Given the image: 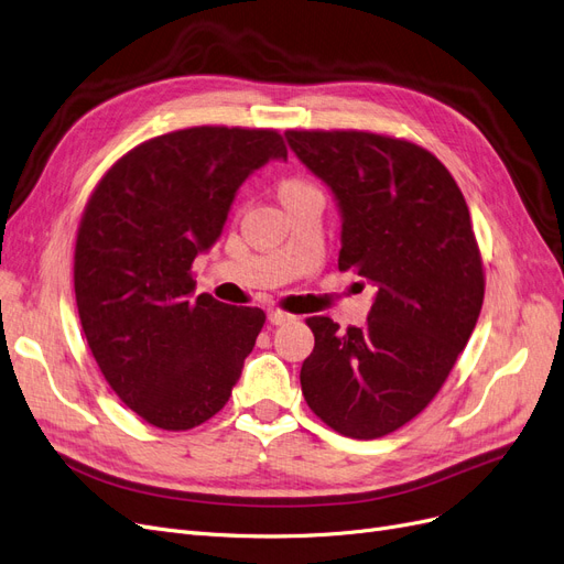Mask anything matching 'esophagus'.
I'll use <instances>...</instances> for the list:
<instances>
[{
  "mask_svg": "<svg viewBox=\"0 0 564 564\" xmlns=\"http://www.w3.org/2000/svg\"><path fill=\"white\" fill-rule=\"evenodd\" d=\"M290 321H295V316L283 312V308H271V312H269V323L283 325V323H290Z\"/></svg>",
  "mask_w": 564,
  "mask_h": 564,
  "instance_id": "esophagus-1",
  "label": "esophagus"
}]
</instances>
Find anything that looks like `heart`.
Wrapping results in <instances>:
<instances>
[{"label":"heart","mask_w":564,"mask_h":564,"mask_svg":"<svg viewBox=\"0 0 564 564\" xmlns=\"http://www.w3.org/2000/svg\"><path fill=\"white\" fill-rule=\"evenodd\" d=\"M302 187H306V183H302V180L288 177V180H283V183L279 185V194L283 196V194H290V192H297V189H302Z\"/></svg>","instance_id":"b5f03b06"}]
</instances>
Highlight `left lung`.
I'll return each mask as SVG.
<instances>
[{"label": "left lung", "instance_id": "1", "mask_svg": "<svg viewBox=\"0 0 564 564\" xmlns=\"http://www.w3.org/2000/svg\"><path fill=\"white\" fill-rule=\"evenodd\" d=\"M285 138L337 198L339 271L377 285L362 328L306 318L314 351L300 370L304 401L347 438H381L433 401L478 323L485 271L466 198L412 140L354 129Z\"/></svg>", "mask_w": 564, "mask_h": 564}]
</instances>
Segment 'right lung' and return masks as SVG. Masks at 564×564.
Here are the masks:
<instances>
[{
	"instance_id": "obj_1",
	"label": "right lung",
	"mask_w": 564,
	"mask_h": 564,
	"mask_svg": "<svg viewBox=\"0 0 564 564\" xmlns=\"http://www.w3.org/2000/svg\"><path fill=\"white\" fill-rule=\"evenodd\" d=\"M285 156L274 129L192 126L140 142L88 196L75 246L82 330L107 384L156 429L220 412L256 347L262 308L194 300L192 262L243 180Z\"/></svg>"
}]
</instances>
